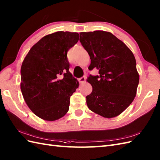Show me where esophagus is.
<instances>
[{
	"label": "esophagus",
	"mask_w": 160,
	"mask_h": 160,
	"mask_svg": "<svg viewBox=\"0 0 160 160\" xmlns=\"http://www.w3.org/2000/svg\"><path fill=\"white\" fill-rule=\"evenodd\" d=\"M86 79H87V77L86 76H83L82 77H81V78H79V83H84L85 81V80H86Z\"/></svg>",
	"instance_id": "obj_1"
}]
</instances>
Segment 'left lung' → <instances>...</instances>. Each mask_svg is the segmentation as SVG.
Wrapping results in <instances>:
<instances>
[{"instance_id": "8db88e82", "label": "left lung", "mask_w": 160, "mask_h": 160, "mask_svg": "<svg viewBox=\"0 0 160 160\" xmlns=\"http://www.w3.org/2000/svg\"><path fill=\"white\" fill-rule=\"evenodd\" d=\"M79 41L91 59L89 69L96 68L98 75H89L92 92L86 96L89 110L106 118L120 115L134 100L139 83L133 53L109 32H80Z\"/></svg>"}]
</instances>
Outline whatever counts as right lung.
<instances>
[{
  "mask_svg": "<svg viewBox=\"0 0 160 160\" xmlns=\"http://www.w3.org/2000/svg\"><path fill=\"white\" fill-rule=\"evenodd\" d=\"M79 38L78 33L67 31L46 35L23 61L21 91L28 107L38 118L55 121L68 112L70 98L79 82L68 71L67 52Z\"/></svg>",
  "mask_w": 160,
  "mask_h": 160,
  "instance_id": "obj_1",
  "label": "right lung"
}]
</instances>
